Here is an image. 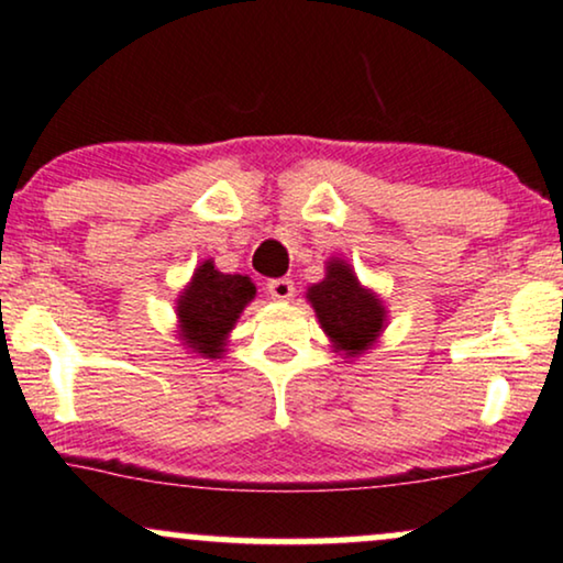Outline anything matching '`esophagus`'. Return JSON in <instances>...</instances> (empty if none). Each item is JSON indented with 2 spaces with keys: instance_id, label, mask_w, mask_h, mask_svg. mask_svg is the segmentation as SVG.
<instances>
[{
  "instance_id": "esophagus-1",
  "label": "esophagus",
  "mask_w": 563,
  "mask_h": 563,
  "mask_svg": "<svg viewBox=\"0 0 563 563\" xmlns=\"http://www.w3.org/2000/svg\"><path fill=\"white\" fill-rule=\"evenodd\" d=\"M266 292H268L271 300L289 302L295 297V282L292 279H271L266 284Z\"/></svg>"
}]
</instances>
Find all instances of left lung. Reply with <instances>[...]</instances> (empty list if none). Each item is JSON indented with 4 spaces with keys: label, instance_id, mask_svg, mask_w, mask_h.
I'll use <instances>...</instances> for the list:
<instances>
[{
    "label": "left lung",
    "instance_id": "left-lung-1",
    "mask_svg": "<svg viewBox=\"0 0 563 563\" xmlns=\"http://www.w3.org/2000/svg\"><path fill=\"white\" fill-rule=\"evenodd\" d=\"M305 297L339 355L350 360L365 355L384 334L388 321L384 300L367 289L355 268L342 258L325 261V276L308 287Z\"/></svg>",
    "mask_w": 563,
    "mask_h": 563
}]
</instances>
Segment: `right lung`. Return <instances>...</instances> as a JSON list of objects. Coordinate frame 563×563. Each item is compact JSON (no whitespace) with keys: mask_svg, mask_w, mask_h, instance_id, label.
Here are the masks:
<instances>
[{"mask_svg":"<svg viewBox=\"0 0 563 563\" xmlns=\"http://www.w3.org/2000/svg\"><path fill=\"white\" fill-rule=\"evenodd\" d=\"M253 297L255 284L250 276L221 274L211 258L203 261L177 297V339L192 355L221 357L234 323Z\"/></svg>","mask_w":563,"mask_h":563,"instance_id":"obj_1","label":"right lung"}]
</instances>
